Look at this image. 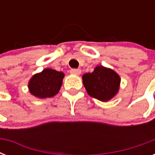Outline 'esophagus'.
Returning a JSON list of instances; mask_svg holds the SVG:
<instances>
[{"mask_svg": "<svg viewBox=\"0 0 155 155\" xmlns=\"http://www.w3.org/2000/svg\"><path fill=\"white\" fill-rule=\"evenodd\" d=\"M71 74H72V75H80V73H81V70L80 69H71L70 71Z\"/></svg>", "mask_w": 155, "mask_h": 155, "instance_id": "esophagus-1", "label": "esophagus"}]
</instances>
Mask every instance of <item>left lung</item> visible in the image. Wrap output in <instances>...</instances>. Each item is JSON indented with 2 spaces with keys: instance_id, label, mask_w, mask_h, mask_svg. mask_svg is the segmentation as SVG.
Listing matches in <instances>:
<instances>
[{
  "instance_id": "left-lung-1",
  "label": "left lung",
  "mask_w": 155,
  "mask_h": 155,
  "mask_svg": "<svg viewBox=\"0 0 155 155\" xmlns=\"http://www.w3.org/2000/svg\"><path fill=\"white\" fill-rule=\"evenodd\" d=\"M83 83L91 97L106 102L112 99L118 92L120 79L109 68L98 66L93 72L83 75Z\"/></svg>"
}]
</instances>
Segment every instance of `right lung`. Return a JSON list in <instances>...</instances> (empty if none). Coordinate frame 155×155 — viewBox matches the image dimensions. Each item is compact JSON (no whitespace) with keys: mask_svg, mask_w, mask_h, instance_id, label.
<instances>
[{"mask_svg":"<svg viewBox=\"0 0 155 155\" xmlns=\"http://www.w3.org/2000/svg\"><path fill=\"white\" fill-rule=\"evenodd\" d=\"M63 77V72L47 68L31 78L29 83L30 92L39 98L54 97L60 89Z\"/></svg>","mask_w":155,"mask_h":155,"instance_id":"obj_1","label":"right lung"}]
</instances>
